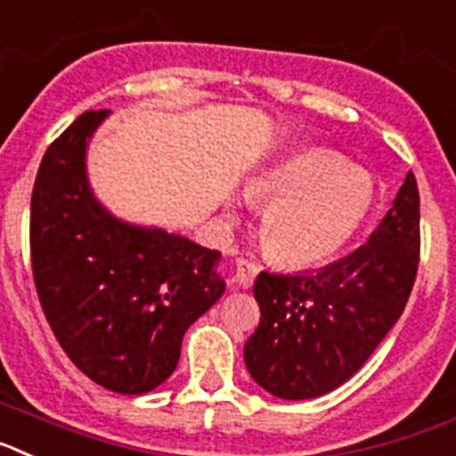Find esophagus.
<instances>
[{
  "label": "esophagus",
  "mask_w": 456,
  "mask_h": 456,
  "mask_svg": "<svg viewBox=\"0 0 456 456\" xmlns=\"http://www.w3.org/2000/svg\"><path fill=\"white\" fill-rule=\"evenodd\" d=\"M259 275V264L255 259H248V256H239L236 264H233V282L239 287H252L255 277Z\"/></svg>",
  "instance_id": "esophagus-1"
}]
</instances>
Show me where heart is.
Segmentation results:
<instances>
[{
  "label": "heart",
  "instance_id": "heart-1",
  "mask_svg": "<svg viewBox=\"0 0 456 456\" xmlns=\"http://www.w3.org/2000/svg\"><path fill=\"white\" fill-rule=\"evenodd\" d=\"M245 197L264 206L261 239L268 252L294 266H310L354 239L374 204V183L338 153L310 149L252 176Z\"/></svg>",
  "mask_w": 456,
  "mask_h": 456
}]
</instances>
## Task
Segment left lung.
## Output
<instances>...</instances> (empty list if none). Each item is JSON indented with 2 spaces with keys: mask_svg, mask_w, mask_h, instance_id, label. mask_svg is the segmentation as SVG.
<instances>
[{
  "mask_svg": "<svg viewBox=\"0 0 456 456\" xmlns=\"http://www.w3.org/2000/svg\"><path fill=\"white\" fill-rule=\"evenodd\" d=\"M419 192L413 172L370 240L316 273H259V328L245 342L250 376L280 399H312L348 381L413 291Z\"/></svg>",
  "mask_w": 456,
  "mask_h": 456,
  "instance_id": "obj_1",
  "label": "left lung"
}]
</instances>
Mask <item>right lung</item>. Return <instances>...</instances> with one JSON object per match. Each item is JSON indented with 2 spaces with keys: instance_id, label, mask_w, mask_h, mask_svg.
Here are the masks:
<instances>
[{
  "instance_id": "right-lung-1",
  "label": "right lung",
  "mask_w": 456,
  "mask_h": 456,
  "mask_svg": "<svg viewBox=\"0 0 456 456\" xmlns=\"http://www.w3.org/2000/svg\"><path fill=\"white\" fill-rule=\"evenodd\" d=\"M108 110H89L47 146L31 192L29 252L43 314L77 370L118 395L160 386L181 342L216 303L220 252L118 223L91 195L85 151Z\"/></svg>"
}]
</instances>
